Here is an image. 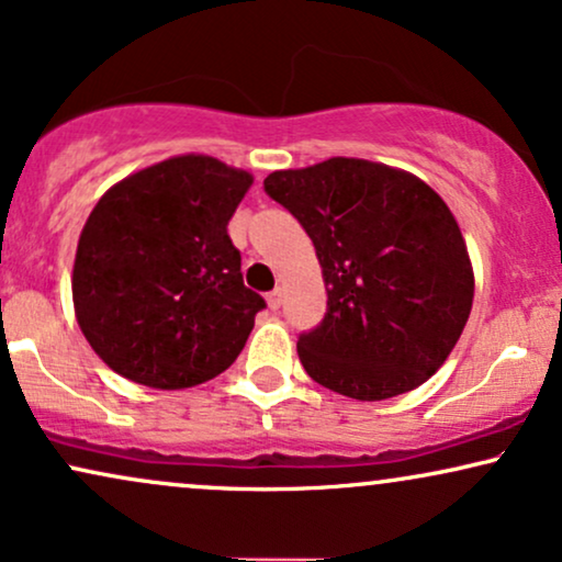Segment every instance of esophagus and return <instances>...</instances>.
I'll return each instance as SVG.
<instances>
[{
	"instance_id": "obj_1",
	"label": "esophagus",
	"mask_w": 562,
	"mask_h": 562,
	"mask_svg": "<svg viewBox=\"0 0 562 562\" xmlns=\"http://www.w3.org/2000/svg\"><path fill=\"white\" fill-rule=\"evenodd\" d=\"M281 304H283V292H281V289H273V292L268 294V307L279 310Z\"/></svg>"
}]
</instances>
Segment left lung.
Returning a JSON list of instances; mask_svg holds the SVG:
<instances>
[{
	"mask_svg": "<svg viewBox=\"0 0 562 562\" xmlns=\"http://www.w3.org/2000/svg\"><path fill=\"white\" fill-rule=\"evenodd\" d=\"M262 187L323 266L328 310L296 341L307 375L357 401L393 398L435 375L474 300L461 228L438 192L362 158L273 171Z\"/></svg>",
	"mask_w": 562,
	"mask_h": 562,
	"instance_id": "1",
	"label": "left lung"
}]
</instances>
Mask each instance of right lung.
I'll list each match as a JSON object with an SVG mask.
<instances>
[{
    "mask_svg": "<svg viewBox=\"0 0 562 562\" xmlns=\"http://www.w3.org/2000/svg\"><path fill=\"white\" fill-rule=\"evenodd\" d=\"M252 184L211 156L122 179L82 226L72 300L82 336L133 383L177 391L221 375L266 300L241 281L226 226Z\"/></svg>",
    "mask_w": 562,
    "mask_h": 562,
    "instance_id": "obj_1",
    "label": "right lung"
}]
</instances>
